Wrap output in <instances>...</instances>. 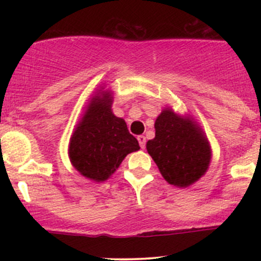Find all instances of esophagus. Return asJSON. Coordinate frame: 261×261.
<instances>
[{"label": "esophagus", "mask_w": 261, "mask_h": 261, "mask_svg": "<svg viewBox=\"0 0 261 261\" xmlns=\"http://www.w3.org/2000/svg\"><path fill=\"white\" fill-rule=\"evenodd\" d=\"M137 140H139L140 147L145 148L146 147V137L143 136V135H140V136H137Z\"/></svg>", "instance_id": "esophagus-1"}]
</instances>
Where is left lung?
I'll return each instance as SVG.
<instances>
[{
  "label": "left lung",
  "instance_id": "left-lung-1",
  "mask_svg": "<svg viewBox=\"0 0 261 261\" xmlns=\"http://www.w3.org/2000/svg\"><path fill=\"white\" fill-rule=\"evenodd\" d=\"M154 128L155 137L146 147L169 184L189 187L205 174L211 149L203 133L193 121L164 109Z\"/></svg>",
  "mask_w": 261,
  "mask_h": 261
}]
</instances>
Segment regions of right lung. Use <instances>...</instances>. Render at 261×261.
Segmentation results:
<instances>
[{
  "label": "right lung",
  "instance_id": "1",
  "mask_svg": "<svg viewBox=\"0 0 261 261\" xmlns=\"http://www.w3.org/2000/svg\"><path fill=\"white\" fill-rule=\"evenodd\" d=\"M110 95L104 92L93 98L68 147L72 166L94 181L107 180L128 153L140 149L126 122L113 114Z\"/></svg>",
  "mask_w": 261,
  "mask_h": 261
}]
</instances>
